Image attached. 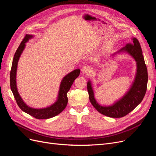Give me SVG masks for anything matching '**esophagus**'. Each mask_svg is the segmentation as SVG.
I'll return each mask as SVG.
<instances>
[{"label": "esophagus", "instance_id": "1", "mask_svg": "<svg viewBox=\"0 0 156 156\" xmlns=\"http://www.w3.org/2000/svg\"><path fill=\"white\" fill-rule=\"evenodd\" d=\"M82 72L84 74L89 75L90 73L91 72V68H90L88 66H83L82 68Z\"/></svg>", "mask_w": 156, "mask_h": 156}]
</instances>
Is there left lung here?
Wrapping results in <instances>:
<instances>
[{"label": "left lung", "mask_w": 156, "mask_h": 156, "mask_svg": "<svg viewBox=\"0 0 156 156\" xmlns=\"http://www.w3.org/2000/svg\"><path fill=\"white\" fill-rule=\"evenodd\" d=\"M131 43L127 44L117 53L127 52L136 62V73L135 81L124 97L111 106L99 105L94 96L93 89L90 81L87 83L89 100L94 108L101 114L111 118L125 116L142 101L147 89L148 72L145 64L143 51L139 40L133 37Z\"/></svg>", "instance_id": "left-lung-1"}]
</instances>
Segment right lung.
I'll use <instances>...</instances> for the list:
<instances>
[{
  "label": "right lung",
  "mask_w": 156,
  "mask_h": 156,
  "mask_svg": "<svg viewBox=\"0 0 156 156\" xmlns=\"http://www.w3.org/2000/svg\"><path fill=\"white\" fill-rule=\"evenodd\" d=\"M32 37L33 36L32 35L27 34L21 41L20 46L18 47L16 53L14 55L10 71V88L18 106L23 111L37 119H48L58 115L66 107L68 103L67 93L69 90L75 79L78 77L79 75L80 69H77L73 70V72H70L63 78L60 86L58 99L54 104L47 108H39V109L33 108L27 105L17 91L16 85V72L18 60L20 59L23 51L24 50L25 43Z\"/></svg>",
  "instance_id": "add662e5"
}]
</instances>
